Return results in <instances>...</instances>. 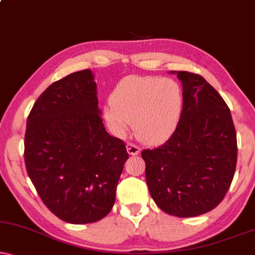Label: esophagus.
<instances>
[{"mask_svg": "<svg viewBox=\"0 0 255 255\" xmlns=\"http://www.w3.org/2000/svg\"><path fill=\"white\" fill-rule=\"evenodd\" d=\"M126 147H127V151H128V154H129V155L140 154V148L136 147V145L133 144V143H127Z\"/></svg>", "mask_w": 255, "mask_h": 255, "instance_id": "34e87169", "label": "esophagus"}]
</instances>
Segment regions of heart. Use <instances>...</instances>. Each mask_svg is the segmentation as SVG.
<instances>
[{
  "label": "heart",
  "instance_id": "heart-1",
  "mask_svg": "<svg viewBox=\"0 0 255 255\" xmlns=\"http://www.w3.org/2000/svg\"><path fill=\"white\" fill-rule=\"evenodd\" d=\"M183 105V91L177 81L158 76H129L117 84L104 106V118L118 136H124L133 121L138 140L159 144L175 133Z\"/></svg>",
  "mask_w": 255,
  "mask_h": 255
}]
</instances>
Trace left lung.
<instances>
[{
	"label": "left lung",
	"instance_id": "left-lung-1",
	"mask_svg": "<svg viewBox=\"0 0 255 255\" xmlns=\"http://www.w3.org/2000/svg\"><path fill=\"white\" fill-rule=\"evenodd\" d=\"M177 74L183 113L170 138L144 149L145 181L162 211L189 218L211 211L223 201L237 164V134L230 108L199 74Z\"/></svg>",
	"mask_w": 255,
	"mask_h": 255
}]
</instances>
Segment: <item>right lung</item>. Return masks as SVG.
Segmentation results:
<instances>
[{
    "label": "right lung",
    "instance_id": "add662e5",
    "mask_svg": "<svg viewBox=\"0 0 255 255\" xmlns=\"http://www.w3.org/2000/svg\"><path fill=\"white\" fill-rule=\"evenodd\" d=\"M91 70L51 84L26 121V171L46 208L70 224L94 223L113 208L128 159L105 129Z\"/></svg>",
    "mask_w": 255,
    "mask_h": 255
}]
</instances>
